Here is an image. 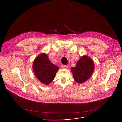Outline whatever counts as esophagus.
<instances>
[{
    "mask_svg": "<svg viewBox=\"0 0 122 122\" xmlns=\"http://www.w3.org/2000/svg\"><path fill=\"white\" fill-rule=\"evenodd\" d=\"M61 68H63V69H67L68 68V66L62 65H61Z\"/></svg>",
    "mask_w": 122,
    "mask_h": 122,
    "instance_id": "1",
    "label": "esophagus"
}]
</instances>
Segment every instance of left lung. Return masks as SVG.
I'll list each match as a JSON object with an SVG mask.
<instances>
[{"instance_id": "obj_1", "label": "left lung", "mask_w": 122, "mask_h": 122, "mask_svg": "<svg viewBox=\"0 0 122 122\" xmlns=\"http://www.w3.org/2000/svg\"><path fill=\"white\" fill-rule=\"evenodd\" d=\"M94 69L93 60L86 55H83L78 60L75 67L71 68L74 79L80 84L85 82L93 74Z\"/></svg>"}]
</instances>
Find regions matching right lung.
I'll return each instance as SVG.
<instances>
[{
	"label": "right lung",
	"instance_id": "add662e5",
	"mask_svg": "<svg viewBox=\"0 0 122 122\" xmlns=\"http://www.w3.org/2000/svg\"><path fill=\"white\" fill-rule=\"evenodd\" d=\"M32 69L41 82L48 85L52 82L59 68L50 61L46 53H42L34 60Z\"/></svg>",
	"mask_w": 122,
	"mask_h": 122
}]
</instances>
